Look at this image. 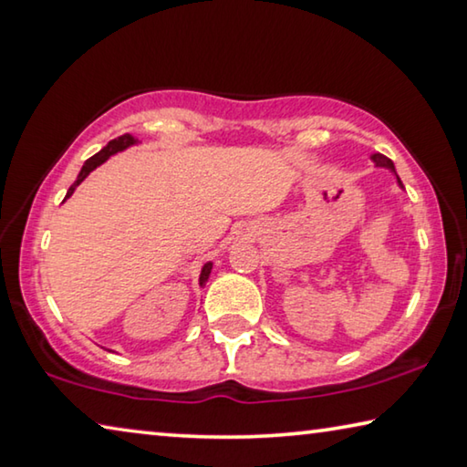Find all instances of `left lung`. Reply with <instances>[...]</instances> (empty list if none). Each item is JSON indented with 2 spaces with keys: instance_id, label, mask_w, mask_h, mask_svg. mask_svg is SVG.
<instances>
[{
  "instance_id": "8db88e82",
  "label": "left lung",
  "mask_w": 467,
  "mask_h": 467,
  "mask_svg": "<svg viewBox=\"0 0 467 467\" xmlns=\"http://www.w3.org/2000/svg\"><path fill=\"white\" fill-rule=\"evenodd\" d=\"M369 160L374 161V166H376V168H387V170H390V172L395 174V179H397V184H399V187L405 189V187H403V182H401V179H399V174H397V170H395V164L387 158V155H382V153H372V155H369Z\"/></svg>"
}]
</instances>
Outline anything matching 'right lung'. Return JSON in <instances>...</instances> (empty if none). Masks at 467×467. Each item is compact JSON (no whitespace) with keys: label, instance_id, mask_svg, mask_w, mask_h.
Returning <instances> with one entry per match:
<instances>
[{"label":"right lung","instance_id":"obj_1","mask_svg":"<svg viewBox=\"0 0 467 467\" xmlns=\"http://www.w3.org/2000/svg\"><path fill=\"white\" fill-rule=\"evenodd\" d=\"M139 140L135 139V137H130V135H122V137H118V139H114V140H109V143L103 147L101 151H98L95 155H91V158H88L85 164H83V168H80V172H78V176H77V181H74L72 184H70V189H68V193H66V197H64V202L68 197H72V193L74 191H77V187L80 182H83L88 174L93 172L95 168H99L103 161H108L109 158H112L114 153H120V151H124V150H129V147H132V145H137ZM212 268H213V264L212 262H207V264H203V268H202V272H199V286H205V283H207V278H210V274H212Z\"/></svg>","mask_w":467,"mask_h":467}]
</instances>
